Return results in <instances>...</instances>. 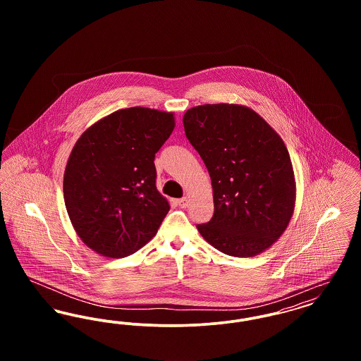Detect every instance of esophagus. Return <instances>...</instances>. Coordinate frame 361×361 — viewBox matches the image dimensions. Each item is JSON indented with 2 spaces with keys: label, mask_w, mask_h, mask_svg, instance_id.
I'll use <instances>...</instances> for the list:
<instances>
[{
  "label": "esophagus",
  "mask_w": 361,
  "mask_h": 361,
  "mask_svg": "<svg viewBox=\"0 0 361 361\" xmlns=\"http://www.w3.org/2000/svg\"><path fill=\"white\" fill-rule=\"evenodd\" d=\"M177 203H178V206L181 207V208H187L189 204V199L188 197H183V199H180Z\"/></svg>",
  "instance_id": "obj_1"
}]
</instances>
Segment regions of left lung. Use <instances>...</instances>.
<instances>
[{
    "label": "left lung",
    "instance_id": "obj_1",
    "mask_svg": "<svg viewBox=\"0 0 361 361\" xmlns=\"http://www.w3.org/2000/svg\"><path fill=\"white\" fill-rule=\"evenodd\" d=\"M183 123L211 177L214 216L196 226L202 237L233 257H255L269 249L286 231L296 200L283 139L240 104L197 105Z\"/></svg>",
    "mask_w": 361,
    "mask_h": 361
}]
</instances>
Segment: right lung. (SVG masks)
<instances>
[{"label": "right lung", "mask_w": 361, "mask_h": 361, "mask_svg": "<svg viewBox=\"0 0 361 361\" xmlns=\"http://www.w3.org/2000/svg\"><path fill=\"white\" fill-rule=\"evenodd\" d=\"M174 126L173 112L133 106L93 123L75 142L63 174L65 206L97 255L127 257L157 234L171 206L155 187V153Z\"/></svg>", "instance_id": "obj_1"}]
</instances>
